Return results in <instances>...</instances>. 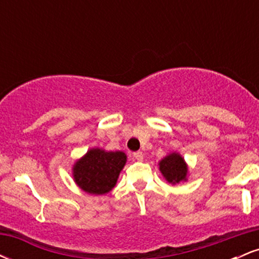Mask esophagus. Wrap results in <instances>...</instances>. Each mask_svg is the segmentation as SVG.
<instances>
[{"instance_id": "34e87169", "label": "esophagus", "mask_w": 259, "mask_h": 259, "mask_svg": "<svg viewBox=\"0 0 259 259\" xmlns=\"http://www.w3.org/2000/svg\"><path fill=\"white\" fill-rule=\"evenodd\" d=\"M133 157L136 160H142V159H144V154H142V152H135V153L133 154Z\"/></svg>"}]
</instances>
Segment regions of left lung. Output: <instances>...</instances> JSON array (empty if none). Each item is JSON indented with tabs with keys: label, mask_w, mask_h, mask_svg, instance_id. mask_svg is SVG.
I'll use <instances>...</instances> for the list:
<instances>
[{
	"label": "left lung",
	"mask_w": 259,
	"mask_h": 259,
	"mask_svg": "<svg viewBox=\"0 0 259 259\" xmlns=\"http://www.w3.org/2000/svg\"><path fill=\"white\" fill-rule=\"evenodd\" d=\"M158 164L160 173L168 183L175 185V184L187 180V164L179 153H169Z\"/></svg>",
	"instance_id": "8db88e82"
}]
</instances>
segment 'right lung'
Returning <instances> with one entry per match:
<instances>
[{
	"label": "right lung",
	"instance_id": "obj_1",
	"mask_svg": "<svg viewBox=\"0 0 259 259\" xmlns=\"http://www.w3.org/2000/svg\"><path fill=\"white\" fill-rule=\"evenodd\" d=\"M125 163L126 154L121 151L107 152L101 148H91L74 164V181L85 192L105 195L115 186Z\"/></svg>",
	"mask_w": 259,
	"mask_h": 259
}]
</instances>
